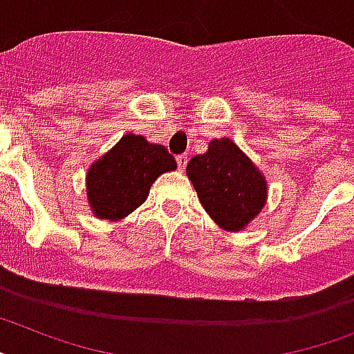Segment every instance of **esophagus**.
<instances>
[{"instance_id": "obj_1", "label": "esophagus", "mask_w": 354, "mask_h": 354, "mask_svg": "<svg viewBox=\"0 0 354 354\" xmlns=\"http://www.w3.org/2000/svg\"><path fill=\"white\" fill-rule=\"evenodd\" d=\"M186 165H188V156H186V153H183V156L177 157V166H179L180 171L186 168Z\"/></svg>"}]
</instances>
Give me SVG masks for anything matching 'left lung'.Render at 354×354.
Listing matches in <instances>:
<instances>
[{
    "label": "left lung",
    "instance_id": "left-lung-1",
    "mask_svg": "<svg viewBox=\"0 0 354 354\" xmlns=\"http://www.w3.org/2000/svg\"><path fill=\"white\" fill-rule=\"evenodd\" d=\"M186 174L206 213L223 230L241 232L264 208V175L227 137L213 139L206 153L192 157Z\"/></svg>",
    "mask_w": 354,
    "mask_h": 354
}]
</instances>
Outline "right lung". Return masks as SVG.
<instances>
[{
    "label": "right lung",
    "instance_id": "add662e5",
    "mask_svg": "<svg viewBox=\"0 0 354 354\" xmlns=\"http://www.w3.org/2000/svg\"><path fill=\"white\" fill-rule=\"evenodd\" d=\"M175 168L177 162L165 146L151 145L142 136H122L86 174V197L93 215L121 221L145 203L159 175Z\"/></svg>",
    "mask_w": 354,
    "mask_h": 354
}]
</instances>
